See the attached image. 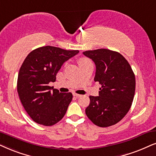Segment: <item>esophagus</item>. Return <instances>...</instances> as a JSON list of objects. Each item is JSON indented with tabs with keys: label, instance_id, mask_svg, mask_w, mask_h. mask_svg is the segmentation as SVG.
<instances>
[{
	"label": "esophagus",
	"instance_id": "34e87169",
	"mask_svg": "<svg viewBox=\"0 0 156 156\" xmlns=\"http://www.w3.org/2000/svg\"><path fill=\"white\" fill-rule=\"evenodd\" d=\"M73 96H76V97H80L81 95H80V94H76V93H73Z\"/></svg>",
	"mask_w": 156,
	"mask_h": 156
}]
</instances>
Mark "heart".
I'll return each mask as SVG.
<instances>
[{
  "mask_svg": "<svg viewBox=\"0 0 156 156\" xmlns=\"http://www.w3.org/2000/svg\"><path fill=\"white\" fill-rule=\"evenodd\" d=\"M90 61L88 60L87 58H80L79 60H78V63H79V66H81V65H83L85 63H87V62H89Z\"/></svg>",
  "mask_w": 156,
  "mask_h": 156,
  "instance_id": "b5f03b06",
  "label": "heart"
}]
</instances>
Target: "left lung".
<instances>
[{
	"mask_svg": "<svg viewBox=\"0 0 156 156\" xmlns=\"http://www.w3.org/2000/svg\"><path fill=\"white\" fill-rule=\"evenodd\" d=\"M83 53L95 63L94 80L101 85L98 96H89L86 115L98 127L115 125L129 112L135 96V77L130 65L120 53L107 49Z\"/></svg>",
	"mask_w": 156,
	"mask_h": 156,
	"instance_id": "left-lung-1",
	"label": "left lung"
}]
</instances>
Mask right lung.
<instances>
[{"instance_id": "add662e5", "label": "right lung", "mask_w": 156, "mask_h": 156, "mask_svg": "<svg viewBox=\"0 0 156 156\" xmlns=\"http://www.w3.org/2000/svg\"><path fill=\"white\" fill-rule=\"evenodd\" d=\"M78 50H66L44 46L27 55L19 70L17 91L29 117L37 123L52 126L63 118L73 94L60 93L49 86L56 80V75L66 61Z\"/></svg>"}]
</instances>
